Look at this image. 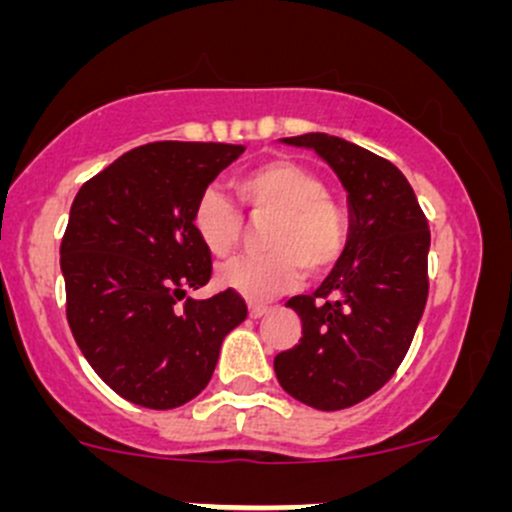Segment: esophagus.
Returning a JSON list of instances; mask_svg holds the SVG:
<instances>
[{"mask_svg":"<svg viewBox=\"0 0 512 512\" xmlns=\"http://www.w3.org/2000/svg\"><path fill=\"white\" fill-rule=\"evenodd\" d=\"M267 312H270V307H267V304H250V317H252V319L265 317Z\"/></svg>","mask_w":512,"mask_h":512,"instance_id":"34e87169","label":"esophagus"}]
</instances>
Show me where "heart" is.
<instances>
[{
	"mask_svg": "<svg viewBox=\"0 0 512 512\" xmlns=\"http://www.w3.org/2000/svg\"><path fill=\"white\" fill-rule=\"evenodd\" d=\"M237 205L262 227L260 255H242L218 267L220 287L250 302H265L289 292L307 275L319 277L342 262L352 223L339 198L324 190V180L307 165L272 158L247 168L232 180ZM195 237L213 257H225L245 235L240 210L220 190L208 188L193 205Z\"/></svg>",
	"mask_w": 512,
	"mask_h": 512,
	"instance_id": "1",
	"label": "heart"
}]
</instances>
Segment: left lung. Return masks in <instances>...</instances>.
I'll return each instance as SVG.
<instances>
[{"instance_id": "8db88e82", "label": "left lung", "mask_w": 512, "mask_h": 512, "mask_svg": "<svg viewBox=\"0 0 512 512\" xmlns=\"http://www.w3.org/2000/svg\"><path fill=\"white\" fill-rule=\"evenodd\" d=\"M307 146L349 193L352 235L314 294L287 302L302 337L275 356L282 389L319 411H339L381 389L409 352L428 299L431 230L414 188L391 160L327 133L285 138Z\"/></svg>"}]
</instances>
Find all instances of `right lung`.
<instances>
[{
	"mask_svg": "<svg viewBox=\"0 0 512 512\" xmlns=\"http://www.w3.org/2000/svg\"><path fill=\"white\" fill-rule=\"evenodd\" d=\"M242 151L146 143L76 193L61 240L66 319L86 361L131 404L163 411L195 399L225 334L245 322L247 304L232 289L185 299L213 275L190 223L193 205Z\"/></svg>",
	"mask_w": 512,
	"mask_h": 512,
	"instance_id": "add662e5",
	"label": "right lung"
}]
</instances>
